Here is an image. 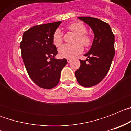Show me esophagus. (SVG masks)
Here are the masks:
<instances>
[{"label": "esophagus", "instance_id": "34e87169", "mask_svg": "<svg viewBox=\"0 0 131 131\" xmlns=\"http://www.w3.org/2000/svg\"><path fill=\"white\" fill-rule=\"evenodd\" d=\"M67 61H68V63H70L71 61V59H69V58H68L67 59Z\"/></svg>", "mask_w": 131, "mask_h": 131}]
</instances>
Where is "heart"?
I'll return each mask as SVG.
<instances>
[{
    "label": "heart",
    "mask_w": 131,
    "mask_h": 131,
    "mask_svg": "<svg viewBox=\"0 0 131 131\" xmlns=\"http://www.w3.org/2000/svg\"><path fill=\"white\" fill-rule=\"evenodd\" d=\"M67 29L76 35L73 45H63L59 48V54L62 58H73L83 52V46L89 47L92 45L91 36L86 33V27L81 22H73L67 26ZM52 42L56 47H59L63 42V35L60 30L56 29L52 36Z\"/></svg>",
    "instance_id": "b5f03b06"
}]
</instances>
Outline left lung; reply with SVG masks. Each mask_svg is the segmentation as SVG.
Wrapping results in <instances>:
<instances>
[{
	"instance_id": "obj_1",
	"label": "left lung",
	"mask_w": 131,
	"mask_h": 131,
	"mask_svg": "<svg viewBox=\"0 0 131 131\" xmlns=\"http://www.w3.org/2000/svg\"><path fill=\"white\" fill-rule=\"evenodd\" d=\"M78 18L90 25L94 39L91 48L84 55L89 59L79 60L81 66L75 75L80 85L91 87L100 83L110 68L115 55V37L107 23L92 17Z\"/></svg>"
}]
</instances>
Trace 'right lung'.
Masks as SVG:
<instances>
[{
    "label": "right lung",
    "mask_w": 131,
    "mask_h": 131,
    "mask_svg": "<svg viewBox=\"0 0 131 131\" xmlns=\"http://www.w3.org/2000/svg\"><path fill=\"white\" fill-rule=\"evenodd\" d=\"M62 21L35 25L23 34L21 56L29 76L39 87L52 89L59 83L66 58H54L57 48L52 42L54 31Z\"/></svg>",
    "instance_id": "add662e5"
}]
</instances>
